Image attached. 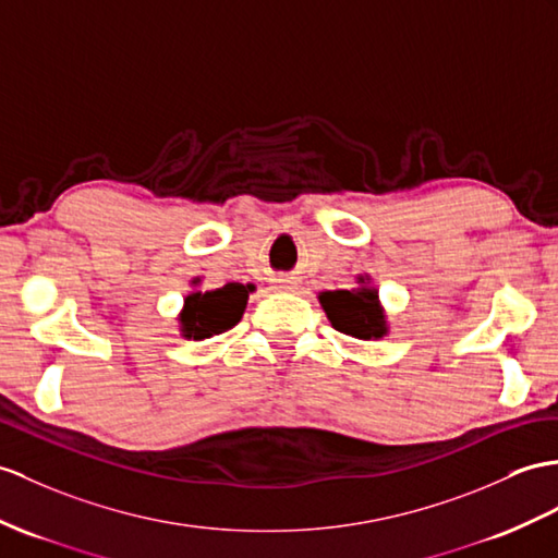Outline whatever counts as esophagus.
<instances>
[{"instance_id":"obj_1","label":"esophagus","mask_w":558,"mask_h":558,"mask_svg":"<svg viewBox=\"0 0 558 558\" xmlns=\"http://www.w3.org/2000/svg\"><path fill=\"white\" fill-rule=\"evenodd\" d=\"M271 289L279 293H291L298 289V281H295V277H275L271 279Z\"/></svg>"}]
</instances>
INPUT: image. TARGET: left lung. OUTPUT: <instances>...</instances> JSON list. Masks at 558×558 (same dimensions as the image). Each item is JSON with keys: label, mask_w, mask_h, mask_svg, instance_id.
<instances>
[{"label": "left lung", "mask_w": 558, "mask_h": 558, "mask_svg": "<svg viewBox=\"0 0 558 558\" xmlns=\"http://www.w3.org/2000/svg\"><path fill=\"white\" fill-rule=\"evenodd\" d=\"M355 283V289L322 291L317 295L319 305L336 331L360 338V341H381L390 326L378 289L369 275H357Z\"/></svg>", "instance_id": "left-lung-1"}]
</instances>
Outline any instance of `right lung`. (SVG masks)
<instances>
[{
  "label": "right lung",
  "instance_id": "right-lung-1",
  "mask_svg": "<svg viewBox=\"0 0 558 558\" xmlns=\"http://www.w3.org/2000/svg\"><path fill=\"white\" fill-rule=\"evenodd\" d=\"M194 291H189L184 305L177 315L180 336L186 341H203L213 338L243 317V310L248 303V293L255 291L253 283H227L222 289L201 291V277L192 279Z\"/></svg>",
  "mask_w": 558,
  "mask_h": 558
}]
</instances>
